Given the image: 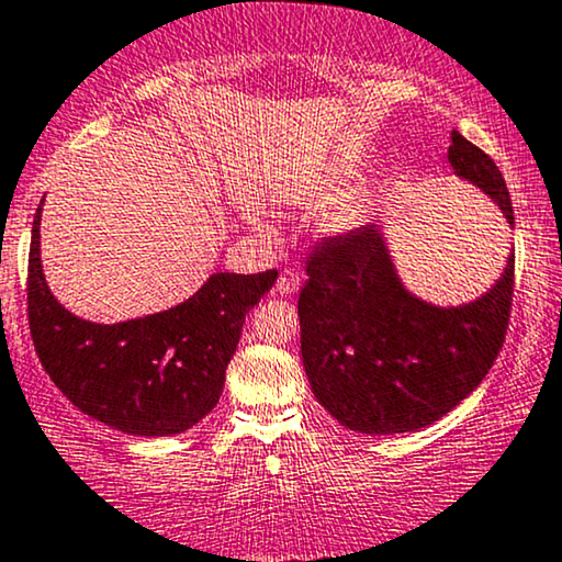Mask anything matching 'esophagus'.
<instances>
[{
	"instance_id": "34e87169",
	"label": "esophagus",
	"mask_w": 562,
	"mask_h": 562,
	"mask_svg": "<svg viewBox=\"0 0 562 562\" xmlns=\"http://www.w3.org/2000/svg\"><path fill=\"white\" fill-rule=\"evenodd\" d=\"M297 288H301V274L295 269H285V272L277 277V293L280 295H295Z\"/></svg>"
}]
</instances>
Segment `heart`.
Returning a JSON list of instances; mask_svg holds the SVG:
<instances>
[{"instance_id": "obj_1", "label": "heart", "mask_w": 562, "mask_h": 562, "mask_svg": "<svg viewBox=\"0 0 562 562\" xmlns=\"http://www.w3.org/2000/svg\"><path fill=\"white\" fill-rule=\"evenodd\" d=\"M366 173V160L360 158L358 153H339L334 155L329 162H324V168L318 170L308 179V183L303 187V199L314 207H324V204H336L331 210V215L326 223H329L331 233H350L355 228H360L366 220V202L358 196H346L352 194L358 189V183L363 181ZM346 202L342 203L341 199Z\"/></svg>"}]
</instances>
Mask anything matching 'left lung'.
<instances>
[{
	"label": "left lung",
	"instance_id": "8db88e82",
	"mask_svg": "<svg viewBox=\"0 0 562 562\" xmlns=\"http://www.w3.org/2000/svg\"><path fill=\"white\" fill-rule=\"evenodd\" d=\"M453 176L477 187L514 228L498 166L451 132ZM297 297L311 392L345 428L392 436L428 428L470 396L498 358L514 295V248L487 293L436 305L409 293L381 225L324 240Z\"/></svg>",
	"mask_w": 562,
	"mask_h": 562
}]
</instances>
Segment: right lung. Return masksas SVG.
Masks as SVG:
<instances>
[{
  "label": "right lung",
  "instance_id": "obj_1",
  "mask_svg": "<svg viewBox=\"0 0 562 562\" xmlns=\"http://www.w3.org/2000/svg\"><path fill=\"white\" fill-rule=\"evenodd\" d=\"M41 199L27 257V322L41 366L92 420L126 436H176L223 394L246 314L274 285L259 274L215 272L187 301L119 324L75 316L48 290L41 265Z\"/></svg>",
  "mask_w": 562,
  "mask_h": 562
}]
</instances>
